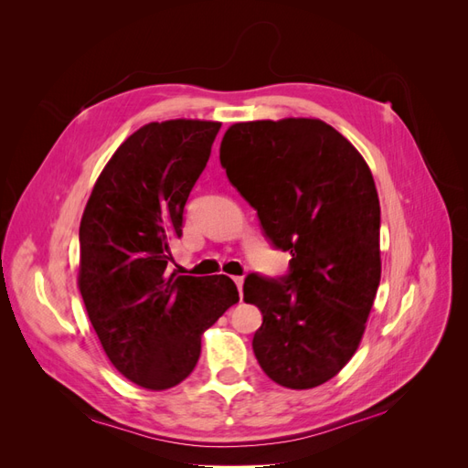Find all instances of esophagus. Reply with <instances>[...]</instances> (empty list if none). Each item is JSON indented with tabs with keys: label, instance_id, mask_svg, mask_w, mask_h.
<instances>
[{
	"label": "esophagus",
	"instance_id": "obj_1",
	"mask_svg": "<svg viewBox=\"0 0 468 468\" xmlns=\"http://www.w3.org/2000/svg\"><path fill=\"white\" fill-rule=\"evenodd\" d=\"M234 282H236V287H238V291L242 292V287H244V277H234Z\"/></svg>",
	"mask_w": 468,
	"mask_h": 468
}]
</instances>
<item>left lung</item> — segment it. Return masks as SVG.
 I'll use <instances>...</instances> for the list:
<instances>
[{
	"label": "left lung",
	"mask_w": 468,
	"mask_h": 468,
	"mask_svg": "<svg viewBox=\"0 0 468 468\" xmlns=\"http://www.w3.org/2000/svg\"><path fill=\"white\" fill-rule=\"evenodd\" d=\"M232 186L265 238L289 251L279 279L250 273L263 322L253 353L277 385L314 388L356 353L380 282V207L369 165L318 119L236 122L220 144Z\"/></svg>",
	"instance_id": "8db88e82"
}]
</instances>
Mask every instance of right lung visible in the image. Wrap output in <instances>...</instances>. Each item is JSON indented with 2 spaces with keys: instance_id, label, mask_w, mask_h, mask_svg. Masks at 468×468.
Masks as SVG:
<instances>
[{
  "instance_id": "add662e5",
  "label": "right lung",
  "mask_w": 468,
  "mask_h": 468,
  "mask_svg": "<svg viewBox=\"0 0 468 468\" xmlns=\"http://www.w3.org/2000/svg\"><path fill=\"white\" fill-rule=\"evenodd\" d=\"M220 122H150L99 176L80 224L78 285L117 371L138 387L172 388L195 369L201 335L238 303L226 275L172 273L169 246L210 158Z\"/></svg>"
}]
</instances>
